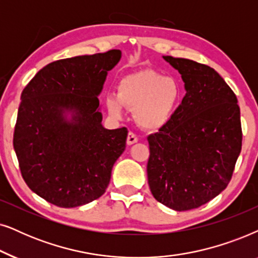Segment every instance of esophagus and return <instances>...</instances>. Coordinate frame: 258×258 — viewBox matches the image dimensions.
I'll list each match as a JSON object with an SVG mask.
<instances>
[{
    "mask_svg": "<svg viewBox=\"0 0 258 258\" xmlns=\"http://www.w3.org/2000/svg\"><path fill=\"white\" fill-rule=\"evenodd\" d=\"M137 142H138V137H137L136 133L128 132V135H127V145H133Z\"/></svg>",
    "mask_w": 258,
    "mask_h": 258,
    "instance_id": "obj_1",
    "label": "esophagus"
}]
</instances>
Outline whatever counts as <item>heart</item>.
<instances>
[{"instance_id":"heart-1","label":"heart","mask_w":258,"mask_h":258,"mask_svg":"<svg viewBox=\"0 0 258 258\" xmlns=\"http://www.w3.org/2000/svg\"><path fill=\"white\" fill-rule=\"evenodd\" d=\"M180 95V86L176 79L153 71H142L123 77L119 81L118 94H109L106 106L114 116H121L125 106L135 111L139 126L156 130L170 121Z\"/></svg>"}]
</instances>
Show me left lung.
<instances>
[{"label": "left lung", "mask_w": 258, "mask_h": 258, "mask_svg": "<svg viewBox=\"0 0 258 258\" xmlns=\"http://www.w3.org/2000/svg\"><path fill=\"white\" fill-rule=\"evenodd\" d=\"M181 74L186 94L170 121L147 137V178L153 197L186 211L207 204L228 186L242 150L236 94L207 64L164 56Z\"/></svg>", "instance_id": "8db88e82"}]
</instances>
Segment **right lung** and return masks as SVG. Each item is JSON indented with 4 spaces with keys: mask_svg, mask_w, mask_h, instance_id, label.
I'll return each mask as SVG.
<instances>
[{
    "mask_svg": "<svg viewBox=\"0 0 258 258\" xmlns=\"http://www.w3.org/2000/svg\"><path fill=\"white\" fill-rule=\"evenodd\" d=\"M121 51L54 61L21 94L13 145L22 178L33 192L60 208L101 197L126 147L127 128L101 125L99 99L107 72ZM74 112L68 122L64 112Z\"/></svg>",
    "mask_w": 258,
    "mask_h": 258,
    "instance_id": "add662e5",
    "label": "right lung"
}]
</instances>
